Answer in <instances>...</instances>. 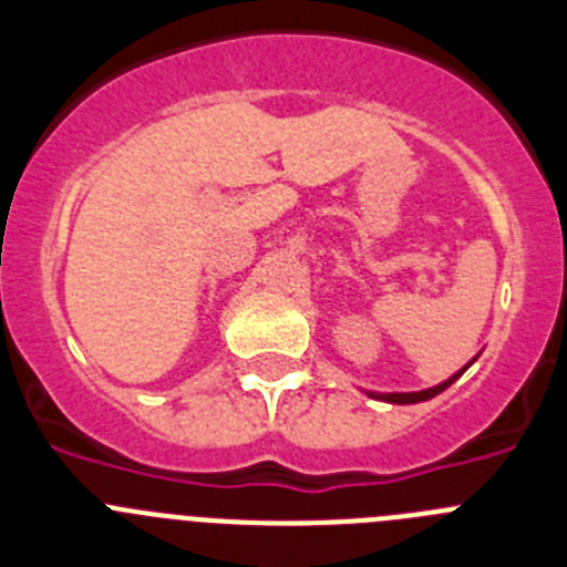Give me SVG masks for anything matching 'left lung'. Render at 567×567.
Wrapping results in <instances>:
<instances>
[{
    "instance_id": "left-lung-1",
    "label": "left lung",
    "mask_w": 567,
    "mask_h": 567,
    "mask_svg": "<svg viewBox=\"0 0 567 567\" xmlns=\"http://www.w3.org/2000/svg\"><path fill=\"white\" fill-rule=\"evenodd\" d=\"M471 363H474V360H471ZM471 363H468V365H471ZM468 365H463V369H460L457 374H452V378L443 380V383H440V385H432V389H423V392H389V394L369 392V398H378V400H385V403H398V405L423 403V400H432V398H437L440 392H445V389H449V385H452L454 380H457L460 374H463L465 369H468Z\"/></svg>"
}]
</instances>
